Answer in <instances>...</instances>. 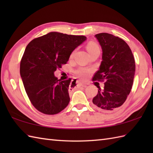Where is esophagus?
Returning <instances> with one entry per match:
<instances>
[{"instance_id":"obj_1","label":"esophagus","mask_w":153,"mask_h":153,"mask_svg":"<svg viewBox=\"0 0 153 153\" xmlns=\"http://www.w3.org/2000/svg\"><path fill=\"white\" fill-rule=\"evenodd\" d=\"M72 83H74L75 87H79L83 85V83L81 82L79 80H74V82Z\"/></svg>"}]
</instances>
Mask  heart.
I'll list each match as a JSON object with an SVG mask.
<instances>
[{"instance_id": "1", "label": "heart", "mask_w": 153, "mask_h": 153, "mask_svg": "<svg viewBox=\"0 0 153 153\" xmlns=\"http://www.w3.org/2000/svg\"><path fill=\"white\" fill-rule=\"evenodd\" d=\"M87 51L89 52V54L95 51L100 50L98 45H97L96 43H93V42H91V43H89L87 45ZM73 56V54H71V56ZM89 72H90L89 70L87 69V68H80L78 70H77L76 71V73L77 76L82 77V78H85V77H86L89 75Z\"/></svg>"}]
</instances>
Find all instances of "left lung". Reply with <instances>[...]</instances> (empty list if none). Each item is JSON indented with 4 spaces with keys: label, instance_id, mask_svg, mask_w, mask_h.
Segmentation results:
<instances>
[{
    "label": "left lung",
    "instance_id": "left-lung-1",
    "mask_svg": "<svg viewBox=\"0 0 153 153\" xmlns=\"http://www.w3.org/2000/svg\"><path fill=\"white\" fill-rule=\"evenodd\" d=\"M102 48V62L93 80H104L103 89L93 99L96 108L112 112L126 101L134 82L135 64L131 50L126 42L112 34L95 35Z\"/></svg>",
    "mask_w": 153,
    "mask_h": 153
}]
</instances>
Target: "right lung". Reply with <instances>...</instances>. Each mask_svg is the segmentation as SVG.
<instances>
[{"label":"right lung","instance_id":"obj_1","mask_svg":"<svg viewBox=\"0 0 153 153\" xmlns=\"http://www.w3.org/2000/svg\"><path fill=\"white\" fill-rule=\"evenodd\" d=\"M87 39L83 35L50 32L32 40L20 62V76L29 99L45 114H56L70 100L71 79L62 81L54 71L68 62L71 53Z\"/></svg>","mask_w":153,"mask_h":153}]
</instances>
